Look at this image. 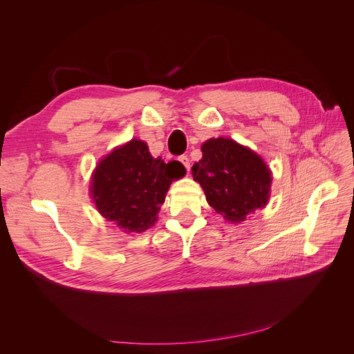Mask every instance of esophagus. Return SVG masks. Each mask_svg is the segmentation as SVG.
Listing matches in <instances>:
<instances>
[{"label": "esophagus", "mask_w": 354, "mask_h": 354, "mask_svg": "<svg viewBox=\"0 0 354 354\" xmlns=\"http://www.w3.org/2000/svg\"><path fill=\"white\" fill-rule=\"evenodd\" d=\"M178 160H180L181 164L185 165V168H186L187 171H190V160H189V158H187L186 155H181V156L178 158Z\"/></svg>", "instance_id": "obj_1"}]
</instances>
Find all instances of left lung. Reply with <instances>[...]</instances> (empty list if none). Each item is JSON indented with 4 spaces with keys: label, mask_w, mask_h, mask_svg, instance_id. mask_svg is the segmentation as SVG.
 <instances>
[{
    "label": "left lung",
    "mask_w": 354,
    "mask_h": 354,
    "mask_svg": "<svg viewBox=\"0 0 354 354\" xmlns=\"http://www.w3.org/2000/svg\"><path fill=\"white\" fill-rule=\"evenodd\" d=\"M202 159L192 167L207 202L223 218L243 221L270 196L272 171L261 156L232 138H209L201 147Z\"/></svg>",
    "instance_id": "obj_1"
}]
</instances>
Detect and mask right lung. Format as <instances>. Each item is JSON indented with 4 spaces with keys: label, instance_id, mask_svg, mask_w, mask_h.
<instances>
[{
    "label": "right lung",
    "instance_id": "1",
    "mask_svg": "<svg viewBox=\"0 0 354 354\" xmlns=\"http://www.w3.org/2000/svg\"><path fill=\"white\" fill-rule=\"evenodd\" d=\"M185 174L178 160L165 164L151 155L145 142L133 138L100 160L90 192L106 220L127 233H140L156 223L169 185Z\"/></svg>",
    "mask_w": 354,
    "mask_h": 354
}]
</instances>
